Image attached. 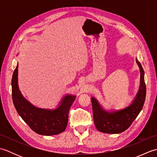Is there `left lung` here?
<instances>
[{
	"instance_id": "8db88e82",
	"label": "left lung",
	"mask_w": 157,
	"mask_h": 157,
	"mask_svg": "<svg viewBox=\"0 0 157 157\" xmlns=\"http://www.w3.org/2000/svg\"><path fill=\"white\" fill-rule=\"evenodd\" d=\"M136 63L140 73V80L137 94L130 104L124 108L106 109L97 98L92 96L91 101L93 118L96 129L106 134H120L129 128L142 109L146 98V85L144 71L142 67L136 58Z\"/></svg>"
}]
</instances>
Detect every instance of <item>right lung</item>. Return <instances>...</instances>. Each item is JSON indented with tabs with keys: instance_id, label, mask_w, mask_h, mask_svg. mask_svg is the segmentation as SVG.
I'll return each instance as SVG.
<instances>
[{
	"instance_id": "add662e5",
	"label": "right lung",
	"mask_w": 157,
	"mask_h": 157,
	"mask_svg": "<svg viewBox=\"0 0 157 157\" xmlns=\"http://www.w3.org/2000/svg\"><path fill=\"white\" fill-rule=\"evenodd\" d=\"M13 104L19 116L33 131L38 134L53 136L64 132L68 122L69 109L76 96H63L53 109L40 108L28 101L21 94L18 85V63L13 72L12 80Z\"/></svg>"
}]
</instances>
